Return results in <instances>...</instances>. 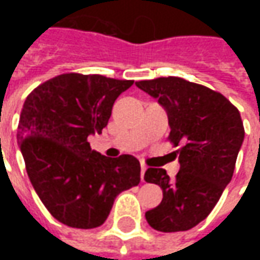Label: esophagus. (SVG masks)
<instances>
[{
    "label": "esophagus",
    "mask_w": 260,
    "mask_h": 260,
    "mask_svg": "<svg viewBox=\"0 0 260 260\" xmlns=\"http://www.w3.org/2000/svg\"><path fill=\"white\" fill-rule=\"evenodd\" d=\"M146 169H147V166L143 165V164H142V169H140V176H142V181H145V172H146Z\"/></svg>",
    "instance_id": "esophagus-1"
}]
</instances>
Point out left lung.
<instances>
[{"label": "left lung", "instance_id": "obj_1", "mask_svg": "<svg viewBox=\"0 0 260 260\" xmlns=\"http://www.w3.org/2000/svg\"><path fill=\"white\" fill-rule=\"evenodd\" d=\"M136 86L165 108L169 140L182 145L175 181L162 168L146 171V182L164 191L162 203L146 211V220L164 233L189 230L211 213L232 181L245 139L240 113L221 94L182 78L139 81Z\"/></svg>", "mask_w": 260, "mask_h": 260}]
</instances>
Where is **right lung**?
Instances as JSON below:
<instances>
[{"instance_id":"obj_1","label":"right lung","mask_w":260,"mask_h":260,"mask_svg":"<svg viewBox=\"0 0 260 260\" xmlns=\"http://www.w3.org/2000/svg\"><path fill=\"white\" fill-rule=\"evenodd\" d=\"M133 81L63 74L24 101L17 140L35 191L57 221L75 229L104 224L120 192L140 182L132 155L107 157L88 137L100 135L118 95Z\"/></svg>"}]
</instances>
